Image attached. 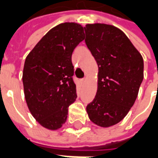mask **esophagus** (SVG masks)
Here are the masks:
<instances>
[{
    "label": "esophagus",
    "instance_id": "esophagus-1",
    "mask_svg": "<svg viewBox=\"0 0 158 158\" xmlns=\"http://www.w3.org/2000/svg\"><path fill=\"white\" fill-rule=\"evenodd\" d=\"M81 82H82V83H85V79H81Z\"/></svg>",
    "mask_w": 158,
    "mask_h": 158
}]
</instances>
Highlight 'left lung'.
Returning <instances> with one entry per match:
<instances>
[{
  "label": "left lung",
  "instance_id": "obj_1",
  "mask_svg": "<svg viewBox=\"0 0 158 158\" xmlns=\"http://www.w3.org/2000/svg\"><path fill=\"white\" fill-rule=\"evenodd\" d=\"M84 29L98 65L97 91L86 111L91 122L108 128L124 118L135 102L144 78L143 57L115 26L89 23Z\"/></svg>",
  "mask_w": 158,
  "mask_h": 158
}]
</instances>
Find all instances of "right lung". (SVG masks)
<instances>
[{"instance_id":"1","label":"right lung","mask_w":158,"mask_h":158,"mask_svg":"<svg viewBox=\"0 0 158 158\" xmlns=\"http://www.w3.org/2000/svg\"><path fill=\"white\" fill-rule=\"evenodd\" d=\"M84 39L79 23H60L49 30L26 57L23 72L26 103L45 129H60L67 120L69 106L75 102L72 54Z\"/></svg>"}]
</instances>
